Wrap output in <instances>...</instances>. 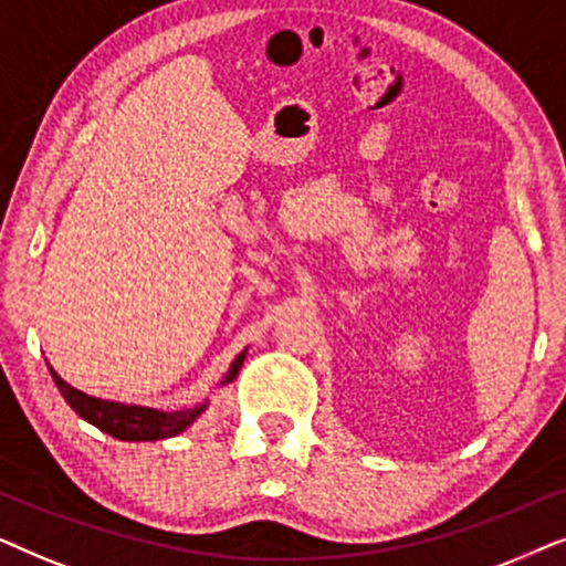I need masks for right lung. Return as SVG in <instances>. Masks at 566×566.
<instances>
[{
  "label": "right lung",
  "mask_w": 566,
  "mask_h": 566,
  "mask_svg": "<svg viewBox=\"0 0 566 566\" xmlns=\"http://www.w3.org/2000/svg\"><path fill=\"white\" fill-rule=\"evenodd\" d=\"M245 352L248 349H243L235 359H232L228 375L222 378V386H228V382L238 378L240 367H243ZM49 373H51V378H54L56 388L62 390L64 401L70 403L82 419L101 429V432L116 437V440H124V442L168 440V437H176L184 432V429L191 427L193 421L201 417V411L209 406V403H199V406H193V409H184V411H160V409H149V406L105 401V398L87 396V394H82V390L72 388L70 382L59 378L56 370L51 365H49Z\"/></svg>",
  "instance_id": "obj_1"
}]
</instances>
